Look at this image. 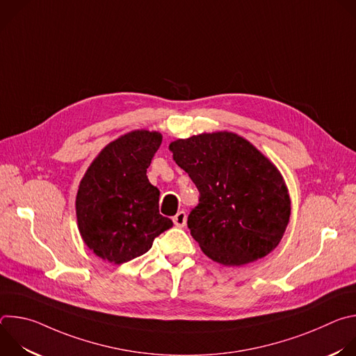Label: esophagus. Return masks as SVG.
<instances>
[{"label": "esophagus", "instance_id": "esophagus-1", "mask_svg": "<svg viewBox=\"0 0 356 356\" xmlns=\"http://www.w3.org/2000/svg\"><path fill=\"white\" fill-rule=\"evenodd\" d=\"M186 221H187V216L184 211H179L175 217H173V222L176 227L179 228H183L186 225Z\"/></svg>", "mask_w": 356, "mask_h": 356}]
</instances>
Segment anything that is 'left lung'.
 Listing matches in <instances>:
<instances>
[{"instance_id":"1","label":"left lung","mask_w":356,"mask_h":356,"mask_svg":"<svg viewBox=\"0 0 356 356\" xmlns=\"http://www.w3.org/2000/svg\"><path fill=\"white\" fill-rule=\"evenodd\" d=\"M200 197L187 218L206 255L241 266L270 253L290 220V197L277 168L242 136L214 132L169 145Z\"/></svg>"}]
</instances>
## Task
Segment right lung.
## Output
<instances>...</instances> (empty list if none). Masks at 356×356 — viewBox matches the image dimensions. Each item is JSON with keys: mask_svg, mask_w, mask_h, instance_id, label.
<instances>
[{"mask_svg": "<svg viewBox=\"0 0 356 356\" xmlns=\"http://www.w3.org/2000/svg\"><path fill=\"white\" fill-rule=\"evenodd\" d=\"M161 143L159 132H128L99 152L80 181L79 231L103 261L121 265L143 255L173 225L159 214L161 191L146 176Z\"/></svg>", "mask_w": 356, "mask_h": 356, "instance_id": "add662e5", "label": "right lung"}]
</instances>
